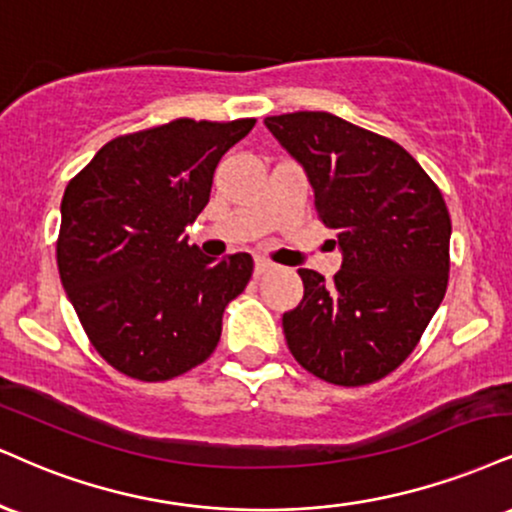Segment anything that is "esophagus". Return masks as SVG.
Segmentation results:
<instances>
[{
	"label": "esophagus",
	"instance_id": "34e87169",
	"mask_svg": "<svg viewBox=\"0 0 512 512\" xmlns=\"http://www.w3.org/2000/svg\"><path fill=\"white\" fill-rule=\"evenodd\" d=\"M272 269H274V262H269L267 257H255V274L257 276L272 272Z\"/></svg>",
	"mask_w": 512,
	"mask_h": 512
}]
</instances>
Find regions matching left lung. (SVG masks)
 Here are the masks:
<instances>
[{
  "label": "left lung",
  "mask_w": 512,
  "mask_h": 512,
  "mask_svg": "<svg viewBox=\"0 0 512 512\" xmlns=\"http://www.w3.org/2000/svg\"><path fill=\"white\" fill-rule=\"evenodd\" d=\"M264 126L305 169L343 252L331 283L298 269L305 295L283 315L288 348L329 384L384 379L446 295L451 217L441 190L398 143L329 112L267 116Z\"/></svg>",
  "instance_id": "8db88e82"
}]
</instances>
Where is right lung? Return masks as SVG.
<instances>
[{
  "mask_svg": "<svg viewBox=\"0 0 512 512\" xmlns=\"http://www.w3.org/2000/svg\"><path fill=\"white\" fill-rule=\"evenodd\" d=\"M252 126L176 119L119 135L66 186L61 283L92 346L126 377H181L217 348L252 257L217 262L183 231L209 202L219 159Z\"/></svg>",
  "mask_w": 512,
  "mask_h": 512,
  "instance_id": "1",
  "label": "right lung"
}]
</instances>
